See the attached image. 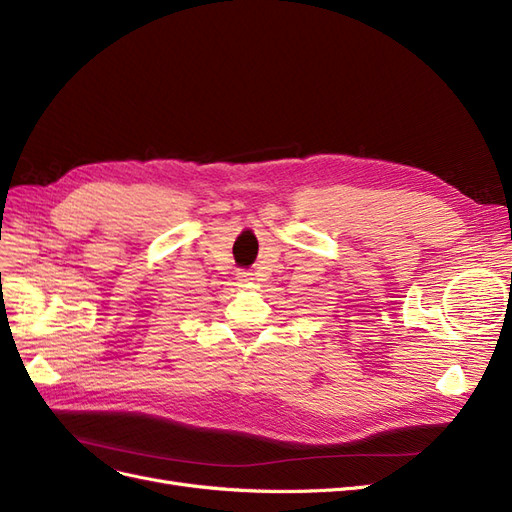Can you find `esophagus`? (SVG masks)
<instances>
[{
    "label": "esophagus",
    "instance_id": "34e87169",
    "mask_svg": "<svg viewBox=\"0 0 512 512\" xmlns=\"http://www.w3.org/2000/svg\"><path fill=\"white\" fill-rule=\"evenodd\" d=\"M239 280H241V282H252V280H254V273H250V271H239Z\"/></svg>",
    "mask_w": 512,
    "mask_h": 512
}]
</instances>
